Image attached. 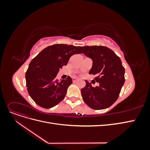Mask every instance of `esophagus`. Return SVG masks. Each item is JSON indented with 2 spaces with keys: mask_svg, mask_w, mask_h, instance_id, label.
I'll return each instance as SVG.
<instances>
[{
  "mask_svg": "<svg viewBox=\"0 0 150 150\" xmlns=\"http://www.w3.org/2000/svg\"><path fill=\"white\" fill-rule=\"evenodd\" d=\"M79 80L78 78H73V79H72V81H73V82H77Z\"/></svg>",
  "mask_w": 150,
  "mask_h": 150,
  "instance_id": "1",
  "label": "esophagus"
}]
</instances>
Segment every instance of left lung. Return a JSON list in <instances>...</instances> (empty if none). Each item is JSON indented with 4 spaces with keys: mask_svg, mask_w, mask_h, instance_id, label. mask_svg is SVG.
<instances>
[{
    "mask_svg": "<svg viewBox=\"0 0 150 150\" xmlns=\"http://www.w3.org/2000/svg\"><path fill=\"white\" fill-rule=\"evenodd\" d=\"M80 49L86 56L92 59L89 74L96 75L94 80L99 83L93 87L91 83L85 81V87L81 89L84 102L93 110L111 106L118 98L125 81V67L120 58L106 46H87Z\"/></svg>",
    "mask_w": 150,
    "mask_h": 150,
    "instance_id": "1",
    "label": "left lung"
}]
</instances>
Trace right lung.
Instances as JSON below:
<instances>
[{"instance_id":"1","label":"right lung","mask_w":150,"mask_h":150,"mask_svg":"<svg viewBox=\"0 0 150 150\" xmlns=\"http://www.w3.org/2000/svg\"><path fill=\"white\" fill-rule=\"evenodd\" d=\"M81 53L79 46L56 44L44 49L31 61L25 72L26 86L36 104L51 108L64 99L72 81L70 76L59 81L56 75L72 55Z\"/></svg>"}]
</instances>
